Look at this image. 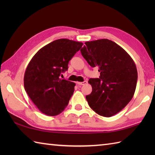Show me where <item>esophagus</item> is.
<instances>
[{
  "mask_svg": "<svg viewBox=\"0 0 155 155\" xmlns=\"http://www.w3.org/2000/svg\"><path fill=\"white\" fill-rule=\"evenodd\" d=\"M87 83V82L86 81H84L83 82H77V84L78 85H84V84H86Z\"/></svg>",
  "mask_w": 155,
  "mask_h": 155,
  "instance_id": "1",
  "label": "esophagus"
}]
</instances>
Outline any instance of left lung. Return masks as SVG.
<instances>
[{
	"instance_id": "obj_1",
	"label": "left lung",
	"mask_w": 155,
	"mask_h": 155,
	"mask_svg": "<svg viewBox=\"0 0 155 155\" xmlns=\"http://www.w3.org/2000/svg\"><path fill=\"white\" fill-rule=\"evenodd\" d=\"M81 52L90 66L100 72L99 78L88 80L93 88L86 96L88 105L101 116L117 114L132 99L136 89L138 74L133 58L108 39L86 42Z\"/></svg>"
}]
</instances>
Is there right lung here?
I'll use <instances>...</instances> for the list:
<instances>
[{
	"instance_id": "right-lung-1",
	"label": "right lung",
	"mask_w": 155,
	"mask_h": 155,
	"mask_svg": "<svg viewBox=\"0 0 155 155\" xmlns=\"http://www.w3.org/2000/svg\"><path fill=\"white\" fill-rule=\"evenodd\" d=\"M80 42L58 39L41 48L32 58L25 71V89L39 110L56 116L67 107L75 83L61 79L62 72L83 46Z\"/></svg>"
}]
</instances>
